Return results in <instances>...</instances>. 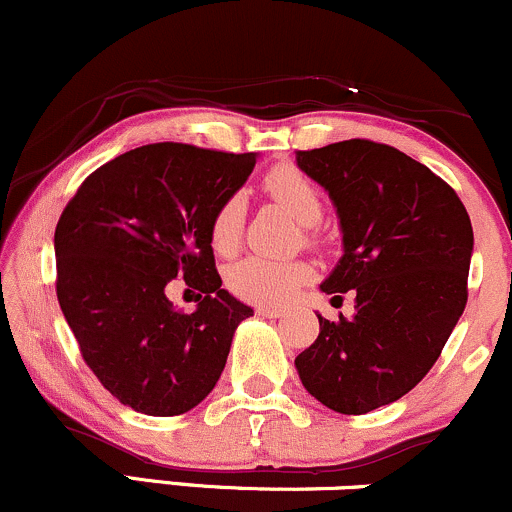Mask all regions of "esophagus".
<instances>
[{"label":"esophagus","mask_w":512,"mask_h":512,"mask_svg":"<svg viewBox=\"0 0 512 512\" xmlns=\"http://www.w3.org/2000/svg\"><path fill=\"white\" fill-rule=\"evenodd\" d=\"M257 311V316H262V318H282L284 316V311L282 308H269V306H257L255 308Z\"/></svg>","instance_id":"34e87169"}]
</instances>
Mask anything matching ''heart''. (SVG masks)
Here are the masks:
<instances>
[{"label": "heart", "instance_id": "obj_1", "mask_svg": "<svg viewBox=\"0 0 512 512\" xmlns=\"http://www.w3.org/2000/svg\"><path fill=\"white\" fill-rule=\"evenodd\" d=\"M267 194L286 209L299 226H313L320 218V194L316 184L294 165H279L267 172ZM240 238V201L235 196L223 201L211 218L209 240L221 255L233 250ZM313 272L303 260H269L250 255L228 267L226 284L238 299L257 306H282L311 282Z\"/></svg>", "mask_w": 512, "mask_h": 512}]
</instances>
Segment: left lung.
<instances>
[{
	"instance_id": "left-lung-1",
	"label": "left lung",
	"mask_w": 512,
	"mask_h": 512,
	"mask_svg": "<svg viewBox=\"0 0 512 512\" xmlns=\"http://www.w3.org/2000/svg\"><path fill=\"white\" fill-rule=\"evenodd\" d=\"M296 165L338 211L342 257L320 289L357 294L328 320L296 372L330 411L389 406L430 372L466 306L474 230L454 189L391 145L342 140L299 150Z\"/></svg>"
}]
</instances>
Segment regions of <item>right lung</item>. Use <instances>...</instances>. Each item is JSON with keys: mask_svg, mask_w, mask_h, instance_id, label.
Returning a JSON list of instances; mask_svg holds the SVG:
<instances>
[{"mask_svg": "<svg viewBox=\"0 0 512 512\" xmlns=\"http://www.w3.org/2000/svg\"><path fill=\"white\" fill-rule=\"evenodd\" d=\"M255 162L257 153L143 145L89 174L65 206L55 228L60 308L87 367L123 406L167 418L216 386L252 308L221 289L209 226ZM177 276L205 294L194 314L166 299Z\"/></svg>", "mask_w": 512, "mask_h": 512, "instance_id": "add662e5", "label": "right lung"}]
</instances>
